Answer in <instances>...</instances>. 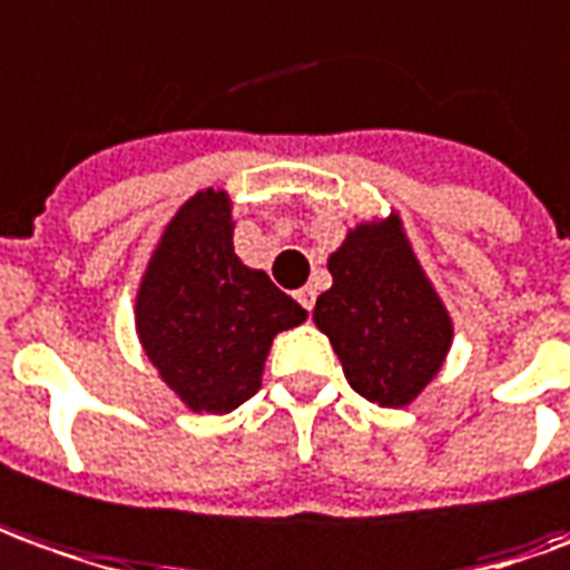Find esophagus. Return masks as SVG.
I'll use <instances>...</instances> for the list:
<instances>
[{"instance_id": "1", "label": "esophagus", "mask_w": 570, "mask_h": 570, "mask_svg": "<svg viewBox=\"0 0 570 570\" xmlns=\"http://www.w3.org/2000/svg\"><path fill=\"white\" fill-rule=\"evenodd\" d=\"M294 297H297V304L304 309H313V304H316V292L313 288H301V292H294Z\"/></svg>"}]
</instances>
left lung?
I'll return each mask as SVG.
<instances>
[{
    "label": "left lung",
    "instance_id": "1",
    "mask_svg": "<svg viewBox=\"0 0 570 570\" xmlns=\"http://www.w3.org/2000/svg\"><path fill=\"white\" fill-rule=\"evenodd\" d=\"M328 273L332 288L320 294L313 323L332 341L351 387L379 406L412 403L441 372L453 323L397 214L351 229Z\"/></svg>",
    "mask_w": 570,
    "mask_h": 570
}]
</instances>
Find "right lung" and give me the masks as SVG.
Here are the masks:
<instances>
[{"mask_svg":"<svg viewBox=\"0 0 570 570\" xmlns=\"http://www.w3.org/2000/svg\"><path fill=\"white\" fill-rule=\"evenodd\" d=\"M233 202L191 195L167 223L136 294L145 356L191 412L238 410L257 394L273 337L307 320L263 269L235 257Z\"/></svg>","mask_w":570,"mask_h":570,"instance_id":"obj_1","label":"right lung"}]
</instances>
